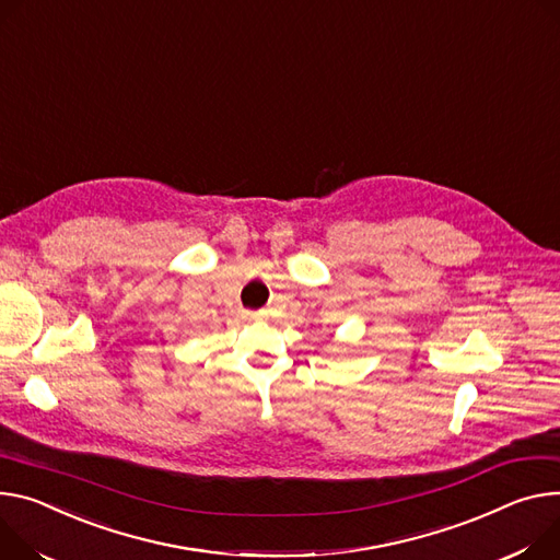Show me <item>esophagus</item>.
I'll use <instances>...</instances> for the list:
<instances>
[{
  "mask_svg": "<svg viewBox=\"0 0 560 560\" xmlns=\"http://www.w3.org/2000/svg\"><path fill=\"white\" fill-rule=\"evenodd\" d=\"M264 313H249V317H261Z\"/></svg>",
  "mask_w": 560,
  "mask_h": 560,
  "instance_id": "34e87169",
  "label": "esophagus"
}]
</instances>
